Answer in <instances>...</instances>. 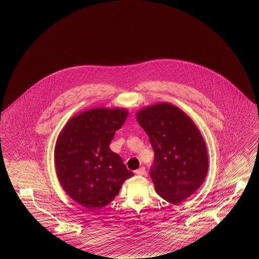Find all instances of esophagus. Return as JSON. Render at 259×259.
I'll list each match as a JSON object with an SVG mask.
<instances>
[{
	"label": "esophagus",
	"instance_id": "1",
	"mask_svg": "<svg viewBox=\"0 0 259 259\" xmlns=\"http://www.w3.org/2000/svg\"><path fill=\"white\" fill-rule=\"evenodd\" d=\"M135 174H137L138 176H143L146 174V168L145 167H141L139 168L138 170H136Z\"/></svg>",
	"mask_w": 259,
	"mask_h": 259
}]
</instances>
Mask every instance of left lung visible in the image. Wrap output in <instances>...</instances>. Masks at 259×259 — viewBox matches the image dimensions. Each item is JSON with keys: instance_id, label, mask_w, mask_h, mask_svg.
<instances>
[{"instance_id": "obj_1", "label": "left lung", "mask_w": 259, "mask_h": 259, "mask_svg": "<svg viewBox=\"0 0 259 259\" xmlns=\"http://www.w3.org/2000/svg\"><path fill=\"white\" fill-rule=\"evenodd\" d=\"M154 150L149 174L155 191L178 204L204 183L208 168L206 143L192 119L178 107L157 103L137 112Z\"/></svg>"}]
</instances>
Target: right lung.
Returning a JSON list of instances; mask_svg holds the SVG:
<instances>
[{
    "label": "right lung",
    "instance_id": "right-lung-1",
    "mask_svg": "<svg viewBox=\"0 0 259 259\" xmlns=\"http://www.w3.org/2000/svg\"><path fill=\"white\" fill-rule=\"evenodd\" d=\"M128 115L125 109L96 108L73 116L58 136L54 162L66 193L89 211L115 198L134 176L110 144Z\"/></svg>",
    "mask_w": 259,
    "mask_h": 259
}]
</instances>
